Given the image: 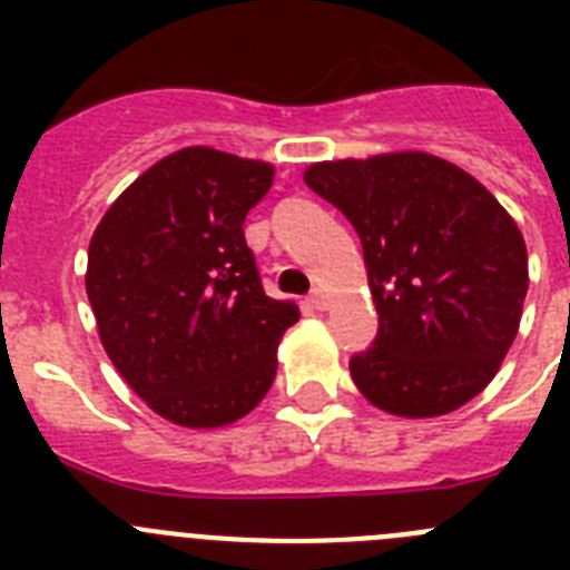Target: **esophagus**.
I'll return each instance as SVG.
<instances>
[{
    "instance_id": "34e87169",
    "label": "esophagus",
    "mask_w": 570,
    "mask_h": 570,
    "mask_svg": "<svg viewBox=\"0 0 570 570\" xmlns=\"http://www.w3.org/2000/svg\"><path fill=\"white\" fill-rule=\"evenodd\" d=\"M311 305H314L316 311H328V305H331L328 294H325L322 288H314V294H311Z\"/></svg>"
}]
</instances>
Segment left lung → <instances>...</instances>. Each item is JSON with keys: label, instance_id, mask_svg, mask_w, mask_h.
Listing matches in <instances>:
<instances>
[{"label": "left lung", "instance_id": "obj_1", "mask_svg": "<svg viewBox=\"0 0 570 570\" xmlns=\"http://www.w3.org/2000/svg\"><path fill=\"white\" fill-rule=\"evenodd\" d=\"M305 185L362 242L380 331L351 360L360 394L385 414H451L497 376L528 294L520 228L491 190L422 150L316 163Z\"/></svg>", "mask_w": 570, "mask_h": 570}]
</instances>
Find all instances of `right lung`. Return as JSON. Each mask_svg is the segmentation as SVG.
I'll list each match as a JSON object with an SVG mask.
<instances>
[{"mask_svg": "<svg viewBox=\"0 0 570 570\" xmlns=\"http://www.w3.org/2000/svg\"><path fill=\"white\" fill-rule=\"evenodd\" d=\"M271 185L274 165L194 145L150 165L90 236L85 291L105 354L174 425L250 414L299 320L262 291L242 230Z\"/></svg>", "mask_w": 570, "mask_h": 570, "instance_id": "1", "label": "right lung"}]
</instances>
